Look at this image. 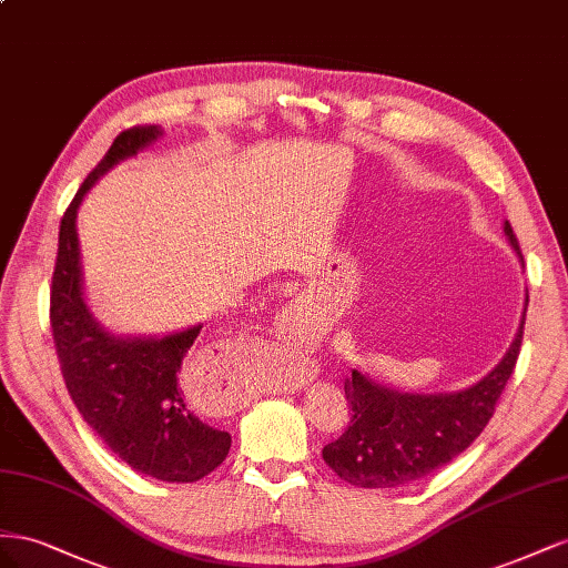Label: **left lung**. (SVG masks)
<instances>
[{
  "label": "left lung",
  "mask_w": 568,
  "mask_h": 568,
  "mask_svg": "<svg viewBox=\"0 0 568 568\" xmlns=\"http://www.w3.org/2000/svg\"><path fill=\"white\" fill-rule=\"evenodd\" d=\"M505 233L524 262L509 221ZM528 306V300H526ZM524 323L509 352L474 387L452 395H407L383 387L352 368L345 397L352 409L349 426L323 447V462L359 488H397L426 478L449 464L488 426L521 352Z\"/></svg>",
  "instance_id": "1"
}]
</instances>
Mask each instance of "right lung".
Instances as JSON below:
<instances>
[{"mask_svg": "<svg viewBox=\"0 0 568 568\" xmlns=\"http://www.w3.org/2000/svg\"><path fill=\"white\" fill-rule=\"evenodd\" d=\"M161 131L133 125L78 187L59 229V252L50 287V323L67 390L106 447L135 471L169 483H194L212 474L231 449V435L194 414L181 374L202 326L169 337H111L97 326L80 290L75 233L78 204L97 178L133 156Z\"/></svg>", "mask_w": 568, "mask_h": 568, "instance_id": "add662e5", "label": "right lung"}]
</instances>
